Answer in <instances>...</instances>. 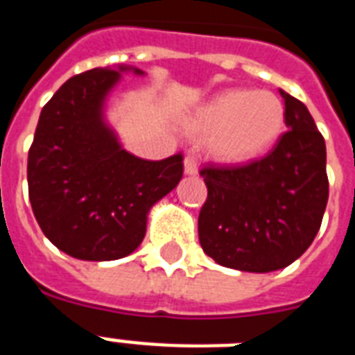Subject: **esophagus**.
Here are the masks:
<instances>
[{
    "mask_svg": "<svg viewBox=\"0 0 355 355\" xmlns=\"http://www.w3.org/2000/svg\"><path fill=\"white\" fill-rule=\"evenodd\" d=\"M184 173L189 175V177L199 175V164H197V158L193 155H188L184 158Z\"/></svg>",
    "mask_w": 355,
    "mask_h": 355,
    "instance_id": "obj_1",
    "label": "esophagus"
}]
</instances>
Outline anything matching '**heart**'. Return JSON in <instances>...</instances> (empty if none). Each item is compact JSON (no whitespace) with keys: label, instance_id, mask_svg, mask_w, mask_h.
Listing matches in <instances>:
<instances>
[{"label":"heart","instance_id":"1","mask_svg":"<svg viewBox=\"0 0 355 355\" xmlns=\"http://www.w3.org/2000/svg\"><path fill=\"white\" fill-rule=\"evenodd\" d=\"M189 128L211 134L210 150L227 164L263 155L284 128V105L270 92L227 90L195 110Z\"/></svg>","mask_w":355,"mask_h":355}]
</instances>
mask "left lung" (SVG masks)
Here are the masks:
<instances>
[{
  "instance_id": "left-lung-1",
  "label": "left lung",
  "mask_w": 355,
  "mask_h": 355,
  "mask_svg": "<svg viewBox=\"0 0 355 355\" xmlns=\"http://www.w3.org/2000/svg\"><path fill=\"white\" fill-rule=\"evenodd\" d=\"M287 130L269 155L245 166L200 169L208 199L199 214L200 247L223 267L284 269L319 232L326 202V144L304 103L280 90Z\"/></svg>"
}]
</instances>
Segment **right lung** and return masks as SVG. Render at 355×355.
<instances>
[{"label":"right lung","mask_w":355,"mask_h":355,"mask_svg":"<svg viewBox=\"0 0 355 355\" xmlns=\"http://www.w3.org/2000/svg\"><path fill=\"white\" fill-rule=\"evenodd\" d=\"M130 66L66 80L42 108L27 160L29 200L42 232L71 258L110 261L144 241L153 206L177 188L182 155L144 160L123 149L105 101Z\"/></svg>","instance_id":"obj_1"}]
</instances>
